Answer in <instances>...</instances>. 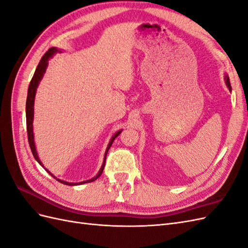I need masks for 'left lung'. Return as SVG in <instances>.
<instances>
[{"label": "left lung", "mask_w": 248, "mask_h": 248, "mask_svg": "<svg viewBox=\"0 0 248 248\" xmlns=\"http://www.w3.org/2000/svg\"><path fill=\"white\" fill-rule=\"evenodd\" d=\"M224 80H226V85L229 88L230 91H232V87H231V84H230V78H229V76H227V74H226V77H224Z\"/></svg>", "instance_id": "1"}]
</instances>
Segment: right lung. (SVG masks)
Here are the masks:
<instances>
[{
	"instance_id": "1",
	"label": "right lung",
	"mask_w": 248,
	"mask_h": 248,
	"mask_svg": "<svg viewBox=\"0 0 248 248\" xmlns=\"http://www.w3.org/2000/svg\"><path fill=\"white\" fill-rule=\"evenodd\" d=\"M61 51H62L61 49H59V48H57V47H50V48L46 52V54H44V56L41 58L40 62H39L38 66H37V68H36V70H35V73H34V76H33V78H32V80H31V82H30L29 89H28L27 102H26L27 131H28L29 145H30V148H31V151H32V153H33V156H34V158L36 159V161L38 162V163L40 164V166H41L44 170H46L51 177H54V178L57 180V181H59L60 183L65 184V185H69V186H73V185H80V184H85V183L93 182V181H95V180H97V179H98V178L101 176L102 171H103V169H104V164H106L107 154H108V150H109V148H110V146H111V144H112V141H114V140H115V139L119 136V134L122 132V129H121V130H119V131H117V132L114 134V136L111 137V139H110V140H109V142H108V147H107L106 153H104V160H103V162H102V166H101V168H100V170H99V171H98V174H97V175H96L94 178H92V179L86 180V181L78 182V183L66 182V181H64V180L58 179L57 177H55L54 175H52L51 172H50L47 169L44 168L43 163H42V162H41V160L39 159V156H38V154H37V150H36V146H35V140H34V132H33V121H34V102H35V96H36L37 88H38V86H39V82H40V80L42 79V78H43V76H44V73H46V71L47 65H48V60H49L51 57H54V56L57 54V52H61Z\"/></svg>"
}]
</instances>
